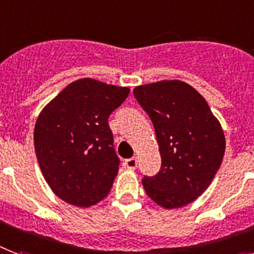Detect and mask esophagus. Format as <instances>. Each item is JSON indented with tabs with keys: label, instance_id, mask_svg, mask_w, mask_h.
Segmentation results:
<instances>
[{
	"label": "esophagus",
	"instance_id": "1",
	"mask_svg": "<svg viewBox=\"0 0 254 254\" xmlns=\"http://www.w3.org/2000/svg\"><path fill=\"white\" fill-rule=\"evenodd\" d=\"M137 158H130V159H127L124 162V166L127 167V168H129V170H135V168H137Z\"/></svg>",
	"mask_w": 254,
	"mask_h": 254
}]
</instances>
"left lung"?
Listing matches in <instances>:
<instances>
[{
	"mask_svg": "<svg viewBox=\"0 0 254 254\" xmlns=\"http://www.w3.org/2000/svg\"><path fill=\"white\" fill-rule=\"evenodd\" d=\"M134 98L151 119L162 167L142 184L164 209L189 205L203 193L219 170L226 138L205 98L181 80L138 86Z\"/></svg>",
	"mask_w": 254,
	"mask_h": 254,
	"instance_id": "left-lung-1",
	"label": "left lung"
}]
</instances>
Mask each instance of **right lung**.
<instances>
[{
    "mask_svg": "<svg viewBox=\"0 0 254 254\" xmlns=\"http://www.w3.org/2000/svg\"><path fill=\"white\" fill-rule=\"evenodd\" d=\"M129 91L82 78L67 84L40 112L35 152L45 181L63 201L88 207L111 191L120 159L108 119Z\"/></svg>",
    "mask_w": 254,
    "mask_h": 254,
    "instance_id": "right-lung-1",
    "label": "right lung"
}]
</instances>
